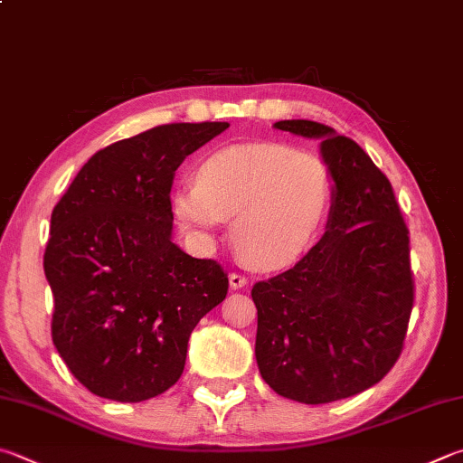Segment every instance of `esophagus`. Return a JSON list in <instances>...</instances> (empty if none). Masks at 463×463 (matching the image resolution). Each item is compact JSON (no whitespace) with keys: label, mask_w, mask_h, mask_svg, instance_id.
Masks as SVG:
<instances>
[{"label":"esophagus","mask_w":463,"mask_h":463,"mask_svg":"<svg viewBox=\"0 0 463 463\" xmlns=\"http://www.w3.org/2000/svg\"><path fill=\"white\" fill-rule=\"evenodd\" d=\"M229 283H231V289H242L245 285L249 283V279L245 275H239V273H231L229 275Z\"/></svg>","instance_id":"34e87169"}]
</instances>
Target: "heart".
Masks as SVG:
<instances>
[{
	"mask_svg": "<svg viewBox=\"0 0 463 463\" xmlns=\"http://www.w3.org/2000/svg\"><path fill=\"white\" fill-rule=\"evenodd\" d=\"M332 203L322 157L275 141L234 144L210 154L196 184L172 194L175 221L198 241H213L224 221L247 263L281 269L314 245Z\"/></svg>",
	"mask_w": 463,
	"mask_h": 463,
	"instance_id": "b5f03b06",
	"label": "heart"
}]
</instances>
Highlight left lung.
Instances as JSON below:
<instances>
[{
	"label": "left lung",
	"instance_id": "1",
	"mask_svg": "<svg viewBox=\"0 0 463 463\" xmlns=\"http://www.w3.org/2000/svg\"><path fill=\"white\" fill-rule=\"evenodd\" d=\"M273 128L317 139L334 188L324 237L250 291L255 356L277 394L322 405L371 389L401 356L415 299L409 229L389 178L356 141L306 119Z\"/></svg>",
	"mask_w": 463,
	"mask_h": 463
}]
</instances>
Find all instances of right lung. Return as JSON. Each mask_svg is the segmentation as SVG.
Instances as JSON below:
<instances>
[{
	"label": "right lung",
	"instance_id": "right-lung-1",
	"mask_svg": "<svg viewBox=\"0 0 463 463\" xmlns=\"http://www.w3.org/2000/svg\"><path fill=\"white\" fill-rule=\"evenodd\" d=\"M229 123H170L97 151L52 210L44 273L52 342L97 397L139 402L178 383L190 334L229 291L172 241L175 170Z\"/></svg>",
	"mask_w": 463,
	"mask_h": 463
}]
</instances>
